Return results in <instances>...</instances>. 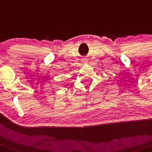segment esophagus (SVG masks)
<instances>
[{"label": "esophagus", "instance_id": "34e87169", "mask_svg": "<svg viewBox=\"0 0 152 152\" xmlns=\"http://www.w3.org/2000/svg\"><path fill=\"white\" fill-rule=\"evenodd\" d=\"M82 61H84V63H87V62H88V60L86 59V58H84V59H82Z\"/></svg>", "mask_w": 152, "mask_h": 152}]
</instances>
